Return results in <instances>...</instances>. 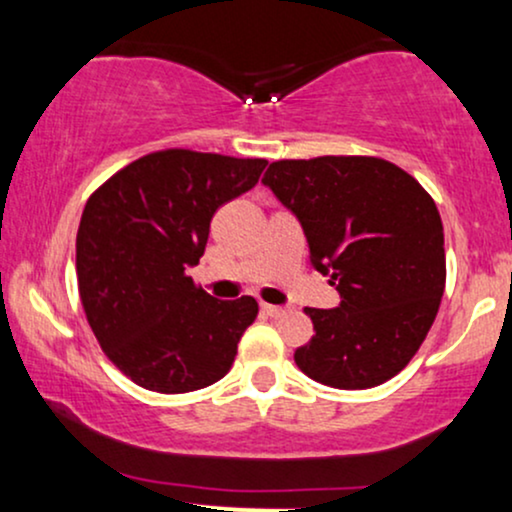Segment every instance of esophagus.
<instances>
[{
  "label": "esophagus",
  "mask_w": 512,
  "mask_h": 512,
  "mask_svg": "<svg viewBox=\"0 0 512 512\" xmlns=\"http://www.w3.org/2000/svg\"><path fill=\"white\" fill-rule=\"evenodd\" d=\"M262 313L269 315V317H284L286 315V308H281V305L262 303Z\"/></svg>",
  "instance_id": "34e87169"
}]
</instances>
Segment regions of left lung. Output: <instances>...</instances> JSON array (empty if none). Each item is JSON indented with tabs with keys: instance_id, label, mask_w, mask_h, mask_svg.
Segmentation results:
<instances>
[{
	"instance_id": "left-lung-1",
	"label": "left lung",
	"mask_w": 512,
	"mask_h": 512,
	"mask_svg": "<svg viewBox=\"0 0 512 512\" xmlns=\"http://www.w3.org/2000/svg\"><path fill=\"white\" fill-rule=\"evenodd\" d=\"M262 185L301 223L310 264L330 276L339 305L305 308L315 337L296 349L308 378L366 390L397 375L431 330L445 291L436 202L383 158L276 161Z\"/></svg>"
}]
</instances>
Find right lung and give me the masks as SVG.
<instances>
[{
	"label": "right lung",
	"mask_w": 512,
	"mask_h": 512,
	"mask_svg": "<svg viewBox=\"0 0 512 512\" xmlns=\"http://www.w3.org/2000/svg\"><path fill=\"white\" fill-rule=\"evenodd\" d=\"M264 158L170 149L115 173L86 202L76 279L88 325L127 378L163 395L202 390L231 370L257 301L197 289L211 216L257 185Z\"/></svg>",
	"instance_id": "1"
}]
</instances>
